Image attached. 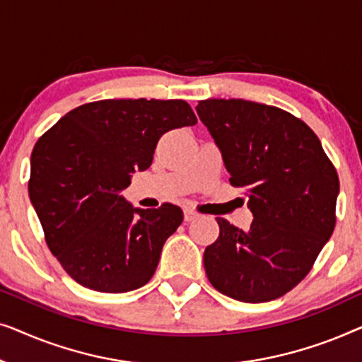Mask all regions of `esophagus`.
<instances>
[{
  "label": "esophagus",
  "mask_w": 362,
  "mask_h": 362,
  "mask_svg": "<svg viewBox=\"0 0 362 362\" xmlns=\"http://www.w3.org/2000/svg\"><path fill=\"white\" fill-rule=\"evenodd\" d=\"M197 217H199V214H197V212H194V211H191V209H185V221L186 222H191V221H196Z\"/></svg>",
  "instance_id": "1"
}]
</instances>
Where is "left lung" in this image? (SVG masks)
I'll return each instance as SVG.
<instances>
[{
    "instance_id": "obj_1",
    "label": "left lung",
    "mask_w": 362,
    "mask_h": 362,
    "mask_svg": "<svg viewBox=\"0 0 362 362\" xmlns=\"http://www.w3.org/2000/svg\"><path fill=\"white\" fill-rule=\"evenodd\" d=\"M197 115L219 148L230 185L247 189L249 230L217 217L204 250L216 290L245 303L280 298L300 284L336 224L339 180L315 132L281 108L209 98Z\"/></svg>"
}]
</instances>
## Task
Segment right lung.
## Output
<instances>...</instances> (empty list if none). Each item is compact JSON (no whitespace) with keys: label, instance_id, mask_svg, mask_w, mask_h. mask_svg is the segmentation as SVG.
<instances>
[{"label":"right lung","instance_id":"1","mask_svg":"<svg viewBox=\"0 0 362 362\" xmlns=\"http://www.w3.org/2000/svg\"><path fill=\"white\" fill-rule=\"evenodd\" d=\"M196 123L185 100L110 98L74 108L39 138L29 197L49 249L77 284L125 293L150 281L182 211L133 207L122 191L151 166L161 135Z\"/></svg>","mask_w":362,"mask_h":362}]
</instances>
